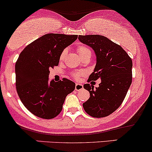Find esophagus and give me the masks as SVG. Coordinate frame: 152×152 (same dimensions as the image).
I'll return each instance as SVG.
<instances>
[{
  "mask_svg": "<svg viewBox=\"0 0 152 152\" xmlns=\"http://www.w3.org/2000/svg\"><path fill=\"white\" fill-rule=\"evenodd\" d=\"M83 88V85L82 84H79V83H77L75 85V90L79 91V90H82Z\"/></svg>",
  "mask_w": 152,
  "mask_h": 152,
  "instance_id": "esophagus-1",
  "label": "esophagus"
}]
</instances>
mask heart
Segmentation results:
<instances>
[{
    "mask_svg": "<svg viewBox=\"0 0 152 152\" xmlns=\"http://www.w3.org/2000/svg\"><path fill=\"white\" fill-rule=\"evenodd\" d=\"M77 52H78V54H80V56L81 58H83L84 56L87 55V54H91L90 49L87 47H85V46H80V47H78L77 48ZM67 53V49H64V50L61 52L60 56H59V59H60V60H63V59H64V57H65ZM84 75V72L81 71H78V72H76L72 73L73 77L76 80H79V78L82 75Z\"/></svg>",
    "mask_w": 152,
    "mask_h": 152,
    "instance_id": "1",
    "label": "heart"
}]
</instances>
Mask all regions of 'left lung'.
Segmentation results:
<instances>
[{
	"label": "left lung",
	"instance_id": "1",
	"mask_svg": "<svg viewBox=\"0 0 152 152\" xmlns=\"http://www.w3.org/2000/svg\"><path fill=\"white\" fill-rule=\"evenodd\" d=\"M82 43L88 45L96 55V65L88 82L101 80L98 88L85 84L90 98L83 104L88 115L103 118L121 105L132 82V60L118 44L100 35H80Z\"/></svg>",
	"mask_w": 152,
	"mask_h": 152
}]
</instances>
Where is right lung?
<instances>
[{
	"label": "right lung",
	"instance_id": "add662e5",
	"mask_svg": "<svg viewBox=\"0 0 152 152\" xmlns=\"http://www.w3.org/2000/svg\"><path fill=\"white\" fill-rule=\"evenodd\" d=\"M77 35L47 34L28 44L15 65L16 88L23 105L36 116L52 119L60 113L66 96L75 88L69 80L49 81L51 68L59 64V56Z\"/></svg>",
	"mask_w": 152,
	"mask_h": 152
}]
</instances>
